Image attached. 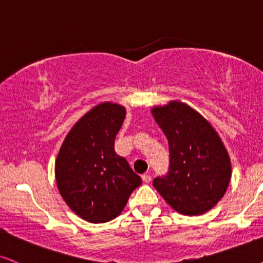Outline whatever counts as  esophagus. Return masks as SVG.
I'll use <instances>...</instances> for the list:
<instances>
[{
	"label": "esophagus",
	"instance_id": "34e87169",
	"mask_svg": "<svg viewBox=\"0 0 263 263\" xmlns=\"http://www.w3.org/2000/svg\"><path fill=\"white\" fill-rule=\"evenodd\" d=\"M141 178H142V180H144V183H150V181H151L150 174H144V176H142Z\"/></svg>",
	"mask_w": 263,
	"mask_h": 263
}]
</instances>
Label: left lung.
<instances>
[{"mask_svg": "<svg viewBox=\"0 0 263 263\" xmlns=\"http://www.w3.org/2000/svg\"><path fill=\"white\" fill-rule=\"evenodd\" d=\"M151 112L170 145V171L152 185L177 212L202 215L228 189L232 166L227 148L213 126L185 103L171 101Z\"/></svg>", "mask_w": 263, "mask_h": 263, "instance_id": "1", "label": "left lung"}]
</instances>
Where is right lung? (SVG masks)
<instances>
[{
  "label": "right lung",
  "instance_id": "1",
  "mask_svg": "<svg viewBox=\"0 0 263 263\" xmlns=\"http://www.w3.org/2000/svg\"><path fill=\"white\" fill-rule=\"evenodd\" d=\"M124 118L123 106L100 103L74 124L57 155L58 191L69 209L90 223L121 215L130 194L141 185V178L115 151Z\"/></svg>",
  "mask_w": 263,
  "mask_h": 263
}]
</instances>
